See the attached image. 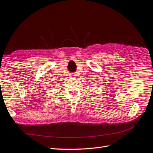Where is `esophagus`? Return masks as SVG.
Here are the masks:
<instances>
[{
  "label": "esophagus",
  "mask_w": 153,
  "mask_h": 153,
  "mask_svg": "<svg viewBox=\"0 0 153 153\" xmlns=\"http://www.w3.org/2000/svg\"><path fill=\"white\" fill-rule=\"evenodd\" d=\"M71 76H73V77H75V75H73V74H72V75H71Z\"/></svg>",
  "instance_id": "obj_1"
}]
</instances>
